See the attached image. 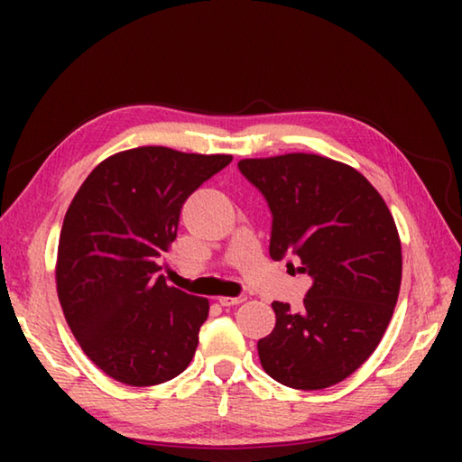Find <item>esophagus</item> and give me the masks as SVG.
<instances>
[{
  "label": "esophagus",
  "mask_w": 462,
  "mask_h": 462,
  "mask_svg": "<svg viewBox=\"0 0 462 462\" xmlns=\"http://www.w3.org/2000/svg\"><path fill=\"white\" fill-rule=\"evenodd\" d=\"M246 297L245 295H236V297H220V303L224 308H230V306H238V303L245 301Z\"/></svg>",
  "instance_id": "obj_1"
}]
</instances>
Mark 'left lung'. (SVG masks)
<instances>
[{
  "label": "left lung",
  "instance_id": "obj_1",
  "mask_svg": "<svg viewBox=\"0 0 462 462\" xmlns=\"http://www.w3.org/2000/svg\"><path fill=\"white\" fill-rule=\"evenodd\" d=\"M238 169L271 209V259L297 256L311 277L301 311L273 301L275 328L256 344L263 369L293 389L336 385L373 355L393 316L402 285L393 216L358 171L326 156L245 159Z\"/></svg>",
  "mask_w": 462,
  "mask_h": 462
}]
</instances>
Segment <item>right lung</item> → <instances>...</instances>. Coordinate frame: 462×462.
Wrapping results in <instances>:
<instances>
[{"label": "right lung", "mask_w": 462, "mask_h": 462, "mask_svg": "<svg viewBox=\"0 0 462 462\" xmlns=\"http://www.w3.org/2000/svg\"><path fill=\"white\" fill-rule=\"evenodd\" d=\"M230 161L132 148L99 162L69 206L59 301L83 353L112 379L159 385L191 363L209 303L169 287L161 261L177 238L185 199Z\"/></svg>", "instance_id": "obj_1"}]
</instances>
